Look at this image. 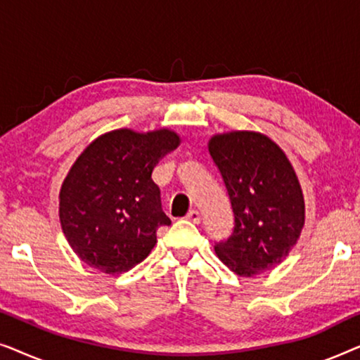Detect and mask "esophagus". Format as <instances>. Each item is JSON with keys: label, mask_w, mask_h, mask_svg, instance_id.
<instances>
[{"label": "esophagus", "mask_w": 360, "mask_h": 360, "mask_svg": "<svg viewBox=\"0 0 360 360\" xmlns=\"http://www.w3.org/2000/svg\"><path fill=\"white\" fill-rule=\"evenodd\" d=\"M185 218L188 219V221H191V223L198 224L200 221H201V214H200L198 210H191V211H188V214H186Z\"/></svg>", "instance_id": "obj_1"}]
</instances>
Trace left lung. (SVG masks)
Masks as SVG:
<instances>
[{
	"mask_svg": "<svg viewBox=\"0 0 360 360\" xmlns=\"http://www.w3.org/2000/svg\"><path fill=\"white\" fill-rule=\"evenodd\" d=\"M208 150L223 175L234 211V231L214 245L239 277L282 264L304 226L302 185L288 157L269 136L229 131L211 136Z\"/></svg>",
	"mask_w": 360,
	"mask_h": 360,
	"instance_id": "8db88e82",
	"label": "left lung"
}]
</instances>
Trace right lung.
I'll return each instance as SVG.
<instances>
[{
    "instance_id": "right-lung-1",
    "label": "right lung",
    "mask_w": 360,
    "mask_h": 360,
    "mask_svg": "<svg viewBox=\"0 0 360 360\" xmlns=\"http://www.w3.org/2000/svg\"><path fill=\"white\" fill-rule=\"evenodd\" d=\"M180 146L169 127L115 129L88 144L60 186L58 218L73 252L88 267L120 275L142 262L170 219L152 170Z\"/></svg>"
}]
</instances>
